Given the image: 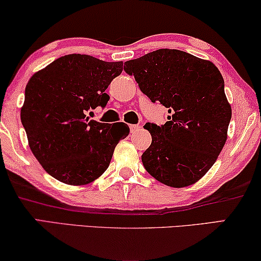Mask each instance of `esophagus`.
<instances>
[{"label": "esophagus", "instance_id": "1", "mask_svg": "<svg viewBox=\"0 0 261 261\" xmlns=\"http://www.w3.org/2000/svg\"><path fill=\"white\" fill-rule=\"evenodd\" d=\"M139 128H140V126H138V124H130L129 126L130 133H135V132L139 130Z\"/></svg>", "mask_w": 261, "mask_h": 261}]
</instances>
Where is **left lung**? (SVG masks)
<instances>
[{"label":"left lung","instance_id":"8db88e82","mask_svg":"<svg viewBox=\"0 0 261 261\" xmlns=\"http://www.w3.org/2000/svg\"><path fill=\"white\" fill-rule=\"evenodd\" d=\"M123 69L170 114L165 124L144 126L152 135L141 155L146 171L169 187L194 184L214 165L227 140L231 108L222 74L212 62L170 48L128 60Z\"/></svg>","mask_w":261,"mask_h":261}]
</instances>
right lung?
I'll return each instance as SVG.
<instances>
[{"label": "right lung", "mask_w": 261, "mask_h": 261, "mask_svg": "<svg viewBox=\"0 0 261 261\" xmlns=\"http://www.w3.org/2000/svg\"><path fill=\"white\" fill-rule=\"evenodd\" d=\"M122 62L67 55L34 73L26 85L21 122L35 158L65 184L97 179L114 149L129 133L123 122L101 123L87 113L109 101L107 88L122 72Z\"/></svg>", "instance_id": "right-lung-1"}]
</instances>
